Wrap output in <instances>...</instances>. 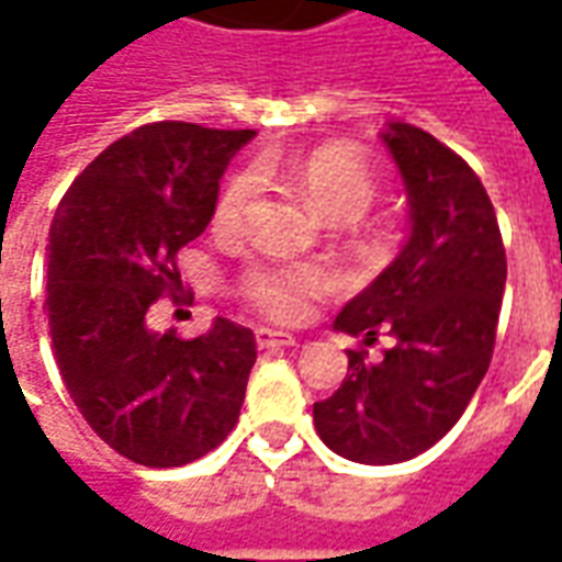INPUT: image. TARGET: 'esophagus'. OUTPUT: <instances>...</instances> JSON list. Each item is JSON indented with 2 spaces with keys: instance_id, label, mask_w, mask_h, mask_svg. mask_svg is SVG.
<instances>
[{
  "instance_id": "obj_1",
  "label": "esophagus",
  "mask_w": 562,
  "mask_h": 562,
  "mask_svg": "<svg viewBox=\"0 0 562 562\" xmlns=\"http://www.w3.org/2000/svg\"><path fill=\"white\" fill-rule=\"evenodd\" d=\"M256 342H258V349H285V346H294V337L289 334V330L258 328Z\"/></svg>"
}]
</instances>
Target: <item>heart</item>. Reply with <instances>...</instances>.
Returning a JSON list of instances; mask_svg holds the SVG:
<instances>
[{
  "mask_svg": "<svg viewBox=\"0 0 562 562\" xmlns=\"http://www.w3.org/2000/svg\"><path fill=\"white\" fill-rule=\"evenodd\" d=\"M289 168L310 204L328 220H355L373 201L376 183L373 173L355 153L342 147L313 149L304 159L285 165L280 156H265L258 168H244L222 186L216 201V222L232 228L244 220L246 210L258 195V177ZM337 289V270L322 261H282V258H256L240 277V294L261 313L273 318H297L306 304Z\"/></svg>",
  "mask_w": 562,
  "mask_h": 562,
  "instance_id": "obj_1",
  "label": "heart"
}]
</instances>
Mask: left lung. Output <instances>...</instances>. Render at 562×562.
I'll return each instance as SVG.
<instances>
[{"instance_id": "1", "label": "left lung", "mask_w": 562, "mask_h": 562, "mask_svg": "<svg viewBox=\"0 0 562 562\" xmlns=\"http://www.w3.org/2000/svg\"><path fill=\"white\" fill-rule=\"evenodd\" d=\"M409 204L401 252L334 318V330L373 346L349 349V373L313 406L322 442L370 467L413 460L458 424L494 355L506 289V249L491 198L458 153L409 123L382 132Z\"/></svg>"}]
</instances>
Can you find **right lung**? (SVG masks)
<instances>
[{
	"mask_svg": "<svg viewBox=\"0 0 562 562\" xmlns=\"http://www.w3.org/2000/svg\"><path fill=\"white\" fill-rule=\"evenodd\" d=\"M252 128L149 123L83 168L47 237L56 367L95 434L140 467H183L237 424L256 334L216 318L180 340L149 306L180 292L177 252L213 220L220 180Z\"/></svg>",
	"mask_w": 562,
	"mask_h": 562,
	"instance_id": "1",
	"label": "right lung"
}]
</instances>
